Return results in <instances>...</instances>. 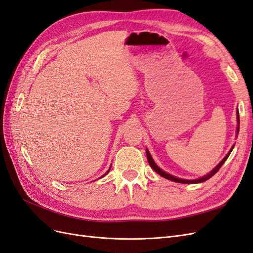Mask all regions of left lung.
<instances>
[{"label":"left lung","mask_w":253,"mask_h":253,"mask_svg":"<svg viewBox=\"0 0 253 253\" xmlns=\"http://www.w3.org/2000/svg\"><path fill=\"white\" fill-rule=\"evenodd\" d=\"M237 122H239V124H240V115H239V111H237ZM239 131H240V126L237 127V133H239ZM232 149H233V147L231 148V150L229 151V154H228L225 158L222 159V160L220 161V163L210 172V174H208V175H206V176H204V177H201V178H199V179H196V180H184V179H180V178H176V177H174V176H171V175L168 174V172L163 171L160 168H158V165H157V164L155 163V161L153 160V158H151V156H150V154L148 153L147 149H146V156H147V160H148V163H149V165H150V168L153 169L155 171H157L159 175H161L162 177L167 178V179H169V180H171V181L179 182V183H199V182L206 181V180H208V179H210L212 176H214V175L216 174V172H217V171L219 170V169L221 168V165H222L223 163H225V161L227 160L228 157L230 156V154H231V151H232Z\"/></svg>","instance_id":"obj_1"}]
</instances>
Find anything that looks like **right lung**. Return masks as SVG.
<instances>
[{"label":"right lung","instance_id":"1","mask_svg":"<svg viewBox=\"0 0 253 253\" xmlns=\"http://www.w3.org/2000/svg\"><path fill=\"white\" fill-rule=\"evenodd\" d=\"M108 171H109V170H108ZM108 171H107V172H108Z\"/></svg>","mask_w":253,"mask_h":253}]
</instances>
